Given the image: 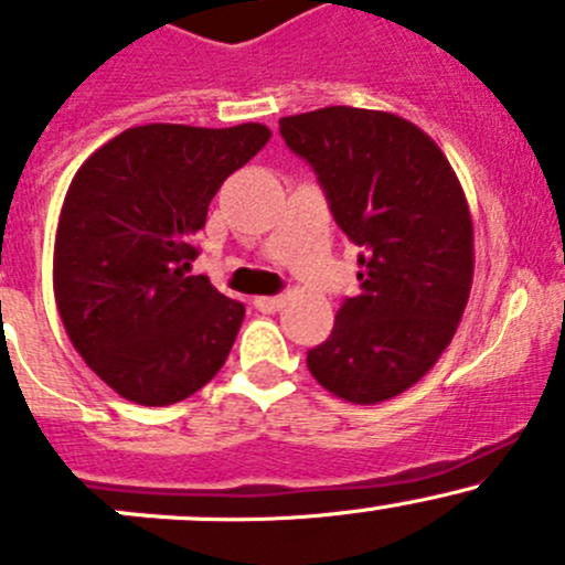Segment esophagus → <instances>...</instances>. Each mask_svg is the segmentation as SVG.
I'll return each instance as SVG.
<instances>
[{
  "label": "esophagus",
  "instance_id": "34e87169",
  "mask_svg": "<svg viewBox=\"0 0 565 565\" xmlns=\"http://www.w3.org/2000/svg\"><path fill=\"white\" fill-rule=\"evenodd\" d=\"M254 306L262 311V315H273V311L281 309L284 298L281 295H259V298H254Z\"/></svg>",
  "mask_w": 565,
  "mask_h": 565
}]
</instances>
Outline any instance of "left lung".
<instances>
[{
    "instance_id": "obj_1",
    "label": "left lung",
    "mask_w": 565,
    "mask_h": 565,
    "mask_svg": "<svg viewBox=\"0 0 565 565\" xmlns=\"http://www.w3.org/2000/svg\"><path fill=\"white\" fill-rule=\"evenodd\" d=\"M355 246L361 295L306 363L322 388L377 404L418 383L451 344L470 298L472 221L451 163L407 119L328 106L278 119Z\"/></svg>"
}]
</instances>
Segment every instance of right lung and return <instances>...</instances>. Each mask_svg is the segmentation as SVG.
<instances>
[{"instance_id":"obj_1","label":"right lung","mask_w":565,"mask_h":565,"mask_svg":"<svg viewBox=\"0 0 565 565\" xmlns=\"http://www.w3.org/2000/svg\"><path fill=\"white\" fill-rule=\"evenodd\" d=\"M270 130L139 125L87 158L56 226L54 295L87 366L122 398L182 402L218 374L246 306L191 276L221 182Z\"/></svg>"}]
</instances>
